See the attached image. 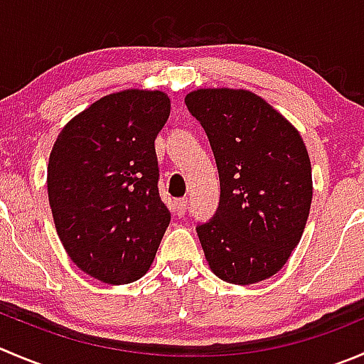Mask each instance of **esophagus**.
I'll use <instances>...</instances> for the list:
<instances>
[{
	"label": "esophagus",
	"instance_id": "1",
	"mask_svg": "<svg viewBox=\"0 0 364 364\" xmlns=\"http://www.w3.org/2000/svg\"><path fill=\"white\" fill-rule=\"evenodd\" d=\"M186 206H188L186 199H176L174 204H172V210L176 211V215L183 217V215H185V211H186Z\"/></svg>",
	"mask_w": 364,
	"mask_h": 364
}]
</instances>
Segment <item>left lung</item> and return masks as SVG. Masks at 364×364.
<instances>
[{
    "mask_svg": "<svg viewBox=\"0 0 364 364\" xmlns=\"http://www.w3.org/2000/svg\"><path fill=\"white\" fill-rule=\"evenodd\" d=\"M185 103L206 132L220 179L217 213L197 225L208 264L225 283L268 279L301 242L311 208L304 140L243 88H197Z\"/></svg>",
    "mask_w": 364,
    "mask_h": 364,
    "instance_id": "obj_1",
    "label": "left lung"
}]
</instances>
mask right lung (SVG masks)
<instances>
[{
	"label": "right lung",
	"mask_w": 364,
	"mask_h": 364,
	"mask_svg": "<svg viewBox=\"0 0 364 364\" xmlns=\"http://www.w3.org/2000/svg\"><path fill=\"white\" fill-rule=\"evenodd\" d=\"M171 100L161 90L108 94L70 119L53 144L48 196L77 268L108 284L149 270L171 213L158 193L154 139Z\"/></svg>",
	"instance_id": "add662e5"
}]
</instances>
